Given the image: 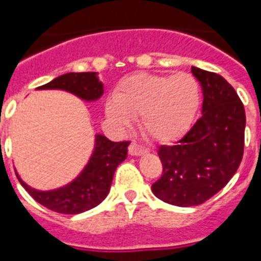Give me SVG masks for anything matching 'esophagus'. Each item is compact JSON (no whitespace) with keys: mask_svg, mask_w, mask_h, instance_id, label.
Listing matches in <instances>:
<instances>
[{"mask_svg":"<svg viewBox=\"0 0 261 261\" xmlns=\"http://www.w3.org/2000/svg\"><path fill=\"white\" fill-rule=\"evenodd\" d=\"M147 153L146 147L141 146L138 143H131L130 147H128V154L130 155H135V157H138V155H143Z\"/></svg>","mask_w":261,"mask_h":261,"instance_id":"1","label":"esophagus"}]
</instances>
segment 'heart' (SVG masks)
Masks as SVG:
<instances>
[{
  "instance_id": "b5f03b06",
  "label": "heart",
  "mask_w": 261,
  "mask_h": 261,
  "mask_svg": "<svg viewBox=\"0 0 261 261\" xmlns=\"http://www.w3.org/2000/svg\"><path fill=\"white\" fill-rule=\"evenodd\" d=\"M200 104L198 81L188 73L173 75L138 73L123 79L106 102L115 126L128 127L139 116V127L157 142H172L186 133Z\"/></svg>"
}]
</instances>
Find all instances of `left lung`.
<instances>
[{
	"label": "left lung",
	"mask_w": 261,
	"mask_h": 261,
	"mask_svg": "<svg viewBox=\"0 0 261 261\" xmlns=\"http://www.w3.org/2000/svg\"><path fill=\"white\" fill-rule=\"evenodd\" d=\"M203 90L202 116L173 146H160L153 194L173 206L202 204L226 186L244 154L245 110L222 75L191 67Z\"/></svg>",
	"instance_id": "obj_1"
}]
</instances>
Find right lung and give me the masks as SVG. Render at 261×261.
Segmentation results:
<instances>
[{
    "instance_id": "add662e5",
    "label": "right lung",
    "mask_w": 261,
    "mask_h": 261,
    "mask_svg": "<svg viewBox=\"0 0 261 261\" xmlns=\"http://www.w3.org/2000/svg\"><path fill=\"white\" fill-rule=\"evenodd\" d=\"M36 89L65 90L87 102L96 101L104 93V87L96 71L66 73ZM128 145L130 142H112L102 134H96L93 151L83 171L74 180L55 190L32 188L22 181L17 171L16 174L27 192L42 206L61 214H80L96 207L107 198L116 168L127 159Z\"/></svg>"
}]
</instances>
